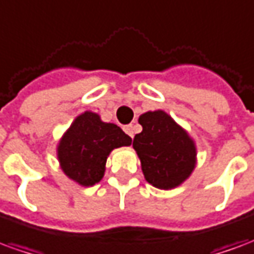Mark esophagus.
Listing matches in <instances>:
<instances>
[{"mask_svg":"<svg viewBox=\"0 0 254 254\" xmlns=\"http://www.w3.org/2000/svg\"><path fill=\"white\" fill-rule=\"evenodd\" d=\"M124 130H125L127 134H129L130 137H133V134H134V127H133V125H127V127H124Z\"/></svg>","mask_w":254,"mask_h":254,"instance_id":"esophagus-1","label":"esophagus"}]
</instances>
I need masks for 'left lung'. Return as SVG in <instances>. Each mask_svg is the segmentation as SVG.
Masks as SVG:
<instances>
[{"label": "left lung", "mask_w": 254, "mask_h": 254, "mask_svg": "<svg viewBox=\"0 0 254 254\" xmlns=\"http://www.w3.org/2000/svg\"><path fill=\"white\" fill-rule=\"evenodd\" d=\"M143 132L133 138L147 182L158 189H173L196 167V145L188 132L163 110L140 116Z\"/></svg>", "instance_id": "8db88e82"}]
</instances>
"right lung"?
Wrapping results in <instances>:
<instances>
[{
    "label": "right lung",
    "mask_w": 254,
    "mask_h": 254,
    "mask_svg": "<svg viewBox=\"0 0 254 254\" xmlns=\"http://www.w3.org/2000/svg\"><path fill=\"white\" fill-rule=\"evenodd\" d=\"M130 144L132 138L116 124L103 122L96 113L84 111L64 133L57 156L65 176L81 187H92L105 176L111 151Z\"/></svg>",
    "instance_id": "obj_1"
}]
</instances>
